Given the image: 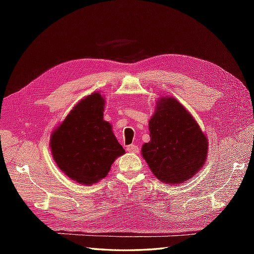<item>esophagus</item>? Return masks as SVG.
<instances>
[{
    "instance_id": "1",
    "label": "esophagus",
    "mask_w": 254,
    "mask_h": 254,
    "mask_svg": "<svg viewBox=\"0 0 254 254\" xmlns=\"http://www.w3.org/2000/svg\"><path fill=\"white\" fill-rule=\"evenodd\" d=\"M127 151L129 152H137V146L134 145V144H131V145H128L127 148H126Z\"/></svg>"
}]
</instances>
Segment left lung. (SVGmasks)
Here are the masks:
<instances>
[{
  "label": "left lung",
  "mask_w": 254,
  "mask_h": 254,
  "mask_svg": "<svg viewBox=\"0 0 254 254\" xmlns=\"http://www.w3.org/2000/svg\"><path fill=\"white\" fill-rule=\"evenodd\" d=\"M149 131L150 141L142 146V156L159 180L179 184L202 167L207 139L177 99L160 98L149 121Z\"/></svg>",
  "instance_id": "left-lung-1"
}]
</instances>
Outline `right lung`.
Wrapping results in <instances>:
<instances>
[{
  "instance_id": "obj_1",
  "label": "right lung",
  "mask_w": 254,
  "mask_h": 254,
  "mask_svg": "<svg viewBox=\"0 0 254 254\" xmlns=\"http://www.w3.org/2000/svg\"><path fill=\"white\" fill-rule=\"evenodd\" d=\"M105 99L93 93L76 105L51 137L58 167L72 180L93 184L107 176L114 160L125 153L108 122Z\"/></svg>"
}]
</instances>
